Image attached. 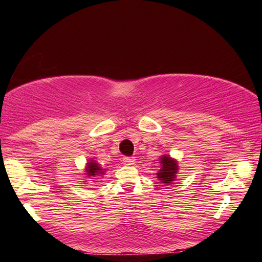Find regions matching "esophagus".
<instances>
[{
    "label": "esophagus",
    "mask_w": 262,
    "mask_h": 262,
    "mask_svg": "<svg viewBox=\"0 0 262 262\" xmlns=\"http://www.w3.org/2000/svg\"><path fill=\"white\" fill-rule=\"evenodd\" d=\"M122 160H124V162L127 165H132V164H134V162H135V158L134 157H125Z\"/></svg>",
    "instance_id": "34e87169"
}]
</instances>
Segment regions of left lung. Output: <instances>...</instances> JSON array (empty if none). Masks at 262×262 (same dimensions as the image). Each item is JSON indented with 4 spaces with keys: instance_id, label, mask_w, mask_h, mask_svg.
Here are the masks:
<instances>
[{
    "instance_id": "obj_1",
    "label": "left lung",
    "mask_w": 262,
    "mask_h": 262,
    "mask_svg": "<svg viewBox=\"0 0 262 262\" xmlns=\"http://www.w3.org/2000/svg\"><path fill=\"white\" fill-rule=\"evenodd\" d=\"M161 170L158 172V179L163 183H170L176 179V174L178 171L177 162L172 160L168 155H163L161 158Z\"/></svg>"
}]
</instances>
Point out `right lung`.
<instances>
[{"instance_id": "obj_1", "label": "right lung", "mask_w": 262, "mask_h": 262, "mask_svg": "<svg viewBox=\"0 0 262 262\" xmlns=\"http://www.w3.org/2000/svg\"><path fill=\"white\" fill-rule=\"evenodd\" d=\"M104 173V169H102L98 163L94 162V161H91L89 162L86 165V174L89 177H96L98 174H103Z\"/></svg>"}]
</instances>
